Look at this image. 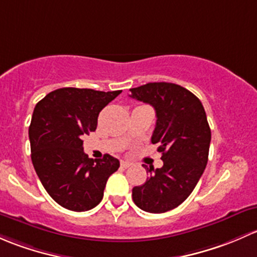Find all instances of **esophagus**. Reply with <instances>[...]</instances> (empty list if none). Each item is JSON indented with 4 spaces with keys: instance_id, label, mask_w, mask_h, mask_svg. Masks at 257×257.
<instances>
[{
    "instance_id": "34e87169",
    "label": "esophagus",
    "mask_w": 257,
    "mask_h": 257,
    "mask_svg": "<svg viewBox=\"0 0 257 257\" xmlns=\"http://www.w3.org/2000/svg\"><path fill=\"white\" fill-rule=\"evenodd\" d=\"M131 166H132V163L127 162V161H121V167L122 168H128V167H131Z\"/></svg>"
}]
</instances>
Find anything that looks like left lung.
Segmentation results:
<instances>
[{"label": "left lung", "mask_w": 257, "mask_h": 257, "mask_svg": "<svg viewBox=\"0 0 257 257\" xmlns=\"http://www.w3.org/2000/svg\"><path fill=\"white\" fill-rule=\"evenodd\" d=\"M132 99L155 107L152 135L163 166H145L150 178L134 187L135 204L148 213H166L181 205L193 192L208 163L211 132L200 100L173 83H148L130 89Z\"/></svg>", "instance_id": "left-lung-1"}]
</instances>
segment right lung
Returning a JSON list of instances; mask_svg holds the SVG:
<instances>
[{
  "mask_svg": "<svg viewBox=\"0 0 257 257\" xmlns=\"http://www.w3.org/2000/svg\"><path fill=\"white\" fill-rule=\"evenodd\" d=\"M121 90L62 88L36 105L30 126L31 157L44 189L59 205L73 211L95 208L109 177L120 167L105 155L94 161L84 152L83 136L95 131L97 116Z\"/></svg>",
  "mask_w": 257,
  "mask_h": 257,
  "instance_id": "1",
  "label": "right lung"
}]
</instances>
